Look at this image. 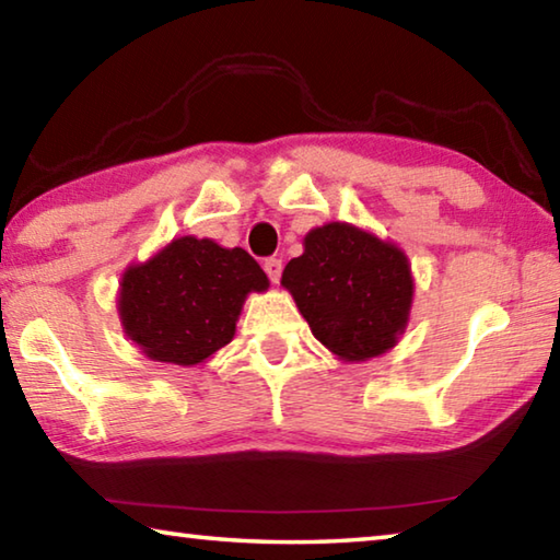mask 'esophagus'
<instances>
[{
  "mask_svg": "<svg viewBox=\"0 0 560 560\" xmlns=\"http://www.w3.org/2000/svg\"><path fill=\"white\" fill-rule=\"evenodd\" d=\"M264 271H267V277L277 283L281 279V259H267L264 261Z\"/></svg>",
  "mask_w": 560,
  "mask_h": 560,
  "instance_id": "obj_1",
  "label": "esophagus"
}]
</instances>
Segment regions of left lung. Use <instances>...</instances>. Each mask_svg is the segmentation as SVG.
<instances>
[{"label": "left lung", "instance_id": "obj_1", "mask_svg": "<svg viewBox=\"0 0 560 560\" xmlns=\"http://www.w3.org/2000/svg\"><path fill=\"white\" fill-rule=\"evenodd\" d=\"M306 249L283 269L311 334L343 360L385 353L405 330L412 277L405 254L355 226L334 222L308 232Z\"/></svg>", "mask_w": 560, "mask_h": 560}]
</instances>
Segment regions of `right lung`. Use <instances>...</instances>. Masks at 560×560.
<instances>
[{
  "label": "right lung",
  "instance_id": "obj_1",
  "mask_svg": "<svg viewBox=\"0 0 560 560\" xmlns=\"http://www.w3.org/2000/svg\"><path fill=\"white\" fill-rule=\"evenodd\" d=\"M267 287V273L240 246L222 249L212 240L179 236L126 271L122 328L160 363H202L232 340L246 293Z\"/></svg>",
  "mask_w": 560,
  "mask_h": 560
}]
</instances>
